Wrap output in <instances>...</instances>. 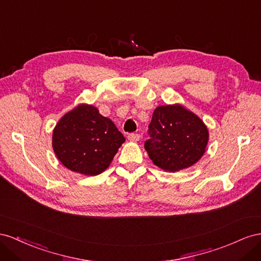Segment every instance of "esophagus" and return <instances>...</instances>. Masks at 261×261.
I'll list each match as a JSON object with an SVG mask.
<instances>
[{
    "label": "esophagus",
    "instance_id": "esophagus-1",
    "mask_svg": "<svg viewBox=\"0 0 261 261\" xmlns=\"http://www.w3.org/2000/svg\"><path fill=\"white\" fill-rule=\"evenodd\" d=\"M140 135L139 133H130V135L128 136V139L130 140V141H132V142H137V141H139L140 140Z\"/></svg>",
    "mask_w": 261,
    "mask_h": 261
}]
</instances>
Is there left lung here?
<instances>
[{"label":"left lung","mask_w":261,"mask_h":261,"mask_svg":"<svg viewBox=\"0 0 261 261\" xmlns=\"http://www.w3.org/2000/svg\"><path fill=\"white\" fill-rule=\"evenodd\" d=\"M144 147L156 166L178 172L196 164L205 152L209 131L201 119L181 105L159 106L148 124Z\"/></svg>","instance_id":"1"}]
</instances>
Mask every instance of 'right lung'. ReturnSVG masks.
<instances>
[{
	"label": "right lung",
	"instance_id": "obj_1",
	"mask_svg": "<svg viewBox=\"0 0 261 261\" xmlns=\"http://www.w3.org/2000/svg\"><path fill=\"white\" fill-rule=\"evenodd\" d=\"M125 139L109 118L86 103L65 114L52 135V147L63 165L87 176L108 168Z\"/></svg>",
	"mask_w": 261,
	"mask_h": 261
}]
</instances>
